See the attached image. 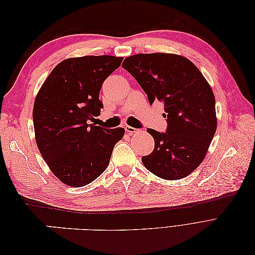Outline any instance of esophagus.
<instances>
[{
	"instance_id": "34e87169",
	"label": "esophagus",
	"mask_w": 255,
	"mask_h": 255,
	"mask_svg": "<svg viewBox=\"0 0 255 255\" xmlns=\"http://www.w3.org/2000/svg\"><path fill=\"white\" fill-rule=\"evenodd\" d=\"M125 128H126V130H127L128 135H133V134H135V133H137V132H138V129H137V128H132V127H128V126H127Z\"/></svg>"
}]
</instances>
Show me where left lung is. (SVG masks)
Listing matches in <instances>:
<instances>
[{
    "label": "left lung",
    "instance_id": "left-lung-1",
    "mask_svg": "<svg viewBox=\"0 0 255 255\" xmlns=\"http://www.w3.org/2000/svg\"><path fill=\"white\" fill-rule=\"evenodd\" d=\"M148 96L164 104L166 132L148 128L154 150L142 156L144 167L161 179L180 180L202 163L217 128L215 97L199 69L175 54L128 56L122 64Z\"/></svg>",
    "mask_w": 255,
    "mask_h": 255
}]
</instances>
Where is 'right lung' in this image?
<instances>
[{"label": "right lung", "mask_w": 255, "mask_h": 255, "mask_svg": "<svg viewBox=\"0 0 255 255\" xmlns=\"http://www.w3.org/2000/svg\"><path fill=\"white\" fill-rule=\"evenodd\" d=\"M123 57L68 58L53 69L36 97L33 121L37 146L51 171L68 186L95 181L110 164L125 128L88 125L100 116L103 82Z\"/></svg>", "instance_id": "add662e5"}]
</instances>
